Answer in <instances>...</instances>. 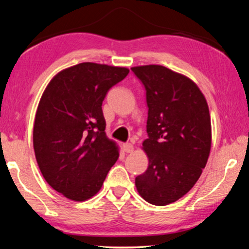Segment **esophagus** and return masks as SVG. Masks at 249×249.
<instances>
[{
    "label": "esophagus",
    "mask_w": 249,
    "mask_h": 249,
    "mask_svg": "<svg viewBox=\"0 0 249 249\" xmlns=\"http://www.w3.org/2000/svg\"><path fill=\"white\" fill-rule=\"evenodd\" d=\"M123 150L125 151V153H127V154L133 153L134 147H133L132 144H129V142H126V144L123 145Z\"/></svg>",
    "instance_id": "1"
}]
</instances>
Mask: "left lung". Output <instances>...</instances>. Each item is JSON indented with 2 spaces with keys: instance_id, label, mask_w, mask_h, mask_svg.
<instances>
[{
  "instance_id": "8db88e82",
  "label": "left lung",
  "mask_w": 249,
  "mask_h": 249,
  "mask_svg": "<svg viewBox=\"0 0 249 249\" xmlns=\"http://www.w3.org/2000/svg\"><path fill=\"white\" fill-rule=\"evenodd\" d=\"M146 90L148 168L135 179L154 205H166L191 190L211 149V119L204 95L184 75L158 65L132 68Z\"/></svg>"
}]
</instances>
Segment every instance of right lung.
I'll return each mask as SVG.
<instances>
[{"label":"right lung","mask_w":249,"mask_h":249,"mask_svg":"<svg viewBox=\"0 0 249 249\" xmlns=\"http://www.w3.org/2000/svg\"><path fill=\"white\" fill-rule=\"evenodd\" d=\"M128 72L83 62L54 75L41 96L33 132L36 160L50 187L70 200L96 195L119 158L104 132L102 103Z\"/></svg>","instance_id":"add662e5"}]
</instances>
